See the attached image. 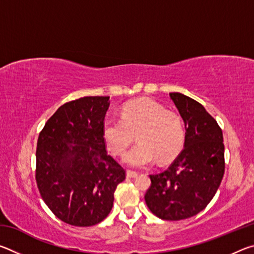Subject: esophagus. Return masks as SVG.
I'll list each match as a JSON object with an SVG mask.
<instances>
[{"instance_id":"34e87169","label":"esophagus","mask_w":254,"mask_h":254,"mask_svg":"<svg viewBox=\"0 0 254 254\" xmlns=\"http://www.w3.org/2000/svg\"><path fill=\"white\" fill-rule=\"evenodd\" d=\"M127 178H135V177H137V173H135V171L127 170Z\"/></svg>"}]
</instances>
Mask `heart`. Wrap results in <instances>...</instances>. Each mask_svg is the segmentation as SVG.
Wrapping results in <instances>:
<instances>
[{"mask_svg": "<svg viewBox=\"0 0 254 254\" xmlns=\"http://www.w3.org/2000/svg\"><path fill=\"white\" fill-rule=\"evenodd\" d=\"M102 132L107 148L115 156H123L136 134L139 143L123 159L132 168H145L157 158L160 162L173 160L182 151L185 141L179 115L149 98L127 103L121 120H105Z\"/></svg>", "mask_w": 254, "mask_h": 254, "instance_id": "heart-1", "label": "heart"}]
</instances>
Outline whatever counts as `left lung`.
<instances>
[{
    "mask_svg": "<svg viewBox=\"0 0 254 254\" xmlns=\"http://www.w3.org/2000/svg\"><path fill=\"white\" fill-rule=\"evenodd\" d=\"M185 124L184 150L168 169L150 175L145 204L161 220L179 221L201 212L224 176V144L217 122L182 93H169Z\"/></svg>",
    "mask_w": 254,
    "mask_h": 254,
    "instance_id": "8db88e82",
    "label": "left lung"
}]
</instances>
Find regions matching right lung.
<instances>
[{"label":"right lung","instance_id":"obj_1","mask_svg":"<svg viewBox=\"0 0 254 254\" xmlns=\"http://www.w3.org/2000/svg\"><path fill=\"white\" fill-rule=\"evenodd\" d=\"M110 96H86L56 111L38 137L36 180L59 220L93 226L110 214L126 171L107 154L103 123Z\"/></svg>","mask_w":254,"mask_h":254}]
</instances>
